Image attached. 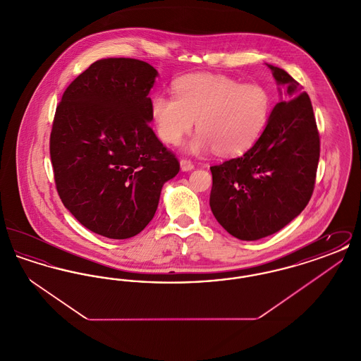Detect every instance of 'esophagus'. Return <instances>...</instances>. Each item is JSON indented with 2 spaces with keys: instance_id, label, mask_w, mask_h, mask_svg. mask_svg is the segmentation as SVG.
Instances as JSON below:
<instances>
[{
  "instance_id": "obj_1",
  "label": "esophagus",
  "mask_w": 361,
  "mask_h": 361,
  "mask_svg": "<svg viewBox=\"0 0 361 361\" xmlns=\"http://www.w3.org/2000/svg\"><path fill=\"white\" fill-rule=\"evenodd\" d=\"M180 168H181V171L183 172H190L195 166H193V164L188 161V159H181L180 161Z\"/></svg>"
}]
</instances>
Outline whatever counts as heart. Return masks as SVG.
I'll return each mask as SVG.
<instances>
[{
  "instance_id": "heart-1",
  "label": "heart",
  "mask_w": 361,
  "mask_h": 361,
  "mask_svg": "<svg viewBox=\"0 0 361 361\" xmlns=\"http://www.w3.org/2000/svg\"><path fill=\"white\" fill-rule=\"evenodd\" d=\"M173 93L174 99H152V121L158 137L169 145H178L196 121L199 134L185 146L192 154L214 149L224 157L246 153L264 133L272 111V97L264 86L242 85L221 74L183 77Z\"/></svg>"
}]
</instances>
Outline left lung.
Instances as JSON below:
<instances>
[{
  "label": "left lung",
  "mask_w": 361,
  "mask_h": 361,
  "mask_svg": "<svg viewBox=\"0 0 361 361\" xmlns=\"http://www.w3.org/2000/svg\"><path fill=\"white\" fill-rule=\"evenodd\" d=\"M267 66L279 85L280 103L264 133L242 157L209 168L211 211L228 234L242 240L272 235L305 209L319 161L309 94L286 70Z\"/></svg>",
  "instance_id": "left-lung-1"
}]
</instances>
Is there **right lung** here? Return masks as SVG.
Segmentation results:
<instances>
[{
    "mask_svg": "<svg viewBox=\"0 0 361 361\" xmlns=\"http://www.w3.org/2000/svg\"><path fill=\"white\" fill-rule=\"evenodd\" d=\"M157 77L139 59H100L56 106L50 155L59 197L80 224L111 240L150 224L164 184L180 171L149 124Z\"/></svg>",
    "mask_w": 361,
    "mask_h": 361,
    "instance_id": "add662e5",
    "label": "right lung"
}]
</instances>
